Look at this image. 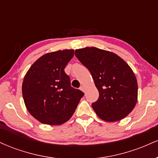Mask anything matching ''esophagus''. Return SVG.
I'll use <instances>...</instances> for the list:
<instances>
[{
	"label": "esophagus",
	"mask_w": 158,
	"mask_h": 158,
	"mask_svg": "<svg viewBox=\"0 0 158 158\" xmlns=\"http://www.w3.org/2000/svg\"><path fill=\"white\" fill-rule=\"evenodd\" d=\"M80 90H82L83 92H85V87L83 86V85H82V86H81V87H80Z\"/></svg>",
	"instance_id": "34e87169"
}]
</instances>
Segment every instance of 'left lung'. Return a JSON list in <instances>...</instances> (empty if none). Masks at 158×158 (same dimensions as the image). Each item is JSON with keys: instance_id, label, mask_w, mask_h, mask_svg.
<instances>
[{"instance_id": "left-lung-1", "label": "left lung", "mask_w": 158, "mask_h": 158, "mask_svg": "<svg viewBox=\"0 0 158 158\" xmlns=\"http://www.w3.org/2000/svg\"><path fill=\"white\" fill-rule=\"evenodd\" d=\"M75 55L89 70L99 97L92 108L106 122L124 119L135 108L138 95L135 74L130 66L113 52L94 47L77 49Z\"/></svg>"}]
</instances>
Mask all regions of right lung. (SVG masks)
Masks as SVG:
<instances>
[{
  "mask_svg": "<svg viewBox=\"0 0 158 158\" xmlns=\"http://www.w3.org/2000/svg\"><path fill=\"white\" fill-rule=\"evenodd\" d=\"M74 50L48 52L38 59L25 74L22 95L25 106L43 124L59 126L69 120L84 93L72 88L64 68Z\"/></svg>",
  "mask_w": 158,
  "mask_h": 158,
  "instance_id": "add662e5",
  "label": "right lung"
}]
</instances>
